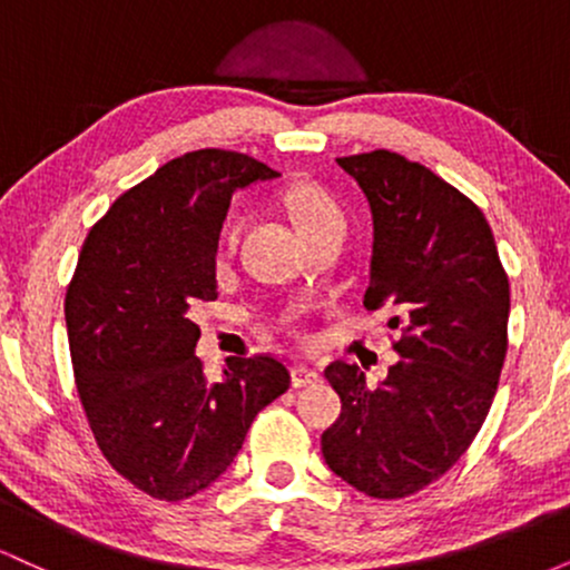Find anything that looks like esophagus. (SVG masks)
Masks as SVG:
<instances>
[{
    "instance_id": "obj_1",
    "label": "esophagus",
    "mask_w": 570,
    "mask_h": 570,
    "mask_svg": "<svg viewBox=\"0 0 570 570\" xmlns=\"http://www.w3.org/2000/svg\"><path fill=\"white\" fill-rule=\"evenodd\" d=\"M322 381V372L307 367V364H294L292 367V385L294 389H305V385H316Z\"/></svg>"
}]
</instances>
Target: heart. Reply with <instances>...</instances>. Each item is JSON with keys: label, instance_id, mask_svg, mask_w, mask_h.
<instances>
[{"label": "heart", "instance_id": "b5f03b06", "mask_svg": "<svg viewBox=\"0 0 570 570\" xmlns=\"http://www.w3.org/2000/svg\"><path fill=\"white\" fill-rule=\"evenodd\" d=\"M289 217L299 233H311L316 227L330 225V222H343V208L330 189L316 185V181H303L286 189L284 195Z\"/></svg>", "mask_w": 570, "mask_h": 570}]
</instances>
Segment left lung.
Instances as JSON below:
<instances>
[{
  "label": "left lung",
  "mask_w": 570,
  "mask_h": 570,
  "mask_svg": "<svg viewBox=\"0 0 570 570\" xmlns=\"http://www.w3.org/2000/svg\"><path fill=\"white\" fill-rule=\"evenodd\" d=\"M375 225L364 307H394L399 362L375 389L356 364L326 381L343 412L324 461L372 499H407L448 472L485 423L507 358L509 278L485 214L431 168L389 149L337 158Z\"/></svg>",
  "instance_id": "1"
}]
</instances>
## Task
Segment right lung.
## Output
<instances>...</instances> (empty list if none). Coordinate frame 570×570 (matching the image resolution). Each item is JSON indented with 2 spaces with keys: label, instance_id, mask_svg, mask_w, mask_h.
Instances as JSON below:
<instances>
[{
  "label": "right lung",
  "instance_id": "add662e5",
  "mask_svg": "<svg viewBox=\"0 0 570 570\" xmlns=\"http://www.w3.org/2000/svg\"><path fill=\"white\" fill-rule=\"evenodd\" d=\"M276 171L233 149H195L126 189L90 227L67 286L71 367L98 450L158 501L200 493L238 455L257 412L289 389L271 353L230 358L212 383L195 356L198 303L217 299L233 193Z\"/></svg>",
  "mask_w": 570,
  "mask_h": 570
}]
</instances>
